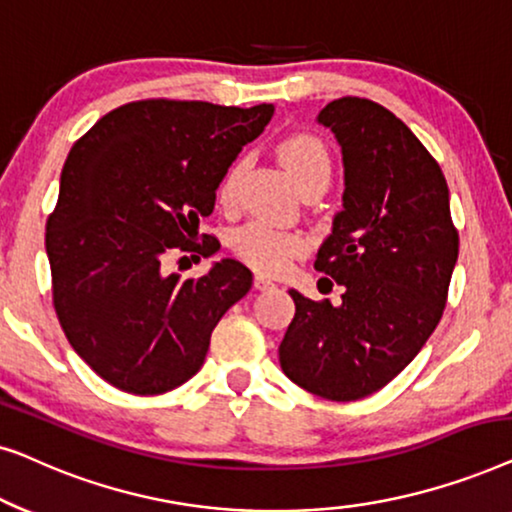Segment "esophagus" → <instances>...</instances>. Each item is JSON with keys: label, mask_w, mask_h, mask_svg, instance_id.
<instances>
[{"label": "esophagus", "mask_w": 512, "mask_h": 512, "mask_svg": "<svg viewBox=\"0 0 512 512\" xmlns=\"http://www.w3.org/2000/svg\"><path fill=\"white\" fill-rule=\"evenodd\" d=\"M254 286L258 291H268V289H272V286H275V282H272V279H268L265 275H261V272H258V275L254 277Z\"/></svg>", "instance_id": "obj_1"}]
</instances>
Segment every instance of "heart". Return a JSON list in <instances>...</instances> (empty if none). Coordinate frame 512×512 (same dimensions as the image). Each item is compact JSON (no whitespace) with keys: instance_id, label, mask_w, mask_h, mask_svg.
<instances>
[{"instance_id":"heart-1","label":"heart","mask_w":512,"mask_h":512,"mask_svg":"<svg viewBox=\"0 0 512 512\" xmlns=\"http://www.w3.org/2000/svg\"><path fill=\"white\" fill-rule=\"evenodd\" d=\"M279 158L300 188L310 184L328 186L333 172L331 153L324 142L312 135H293L279 144ZM247 167V158H237L223 172L219 184L221 205H233L237 198V186ZM235 254L247 261L251 268L261 272H282L289 268L293 258L307 249V240L298 233H284L265 223H249L233 237Z\"/></svg>"}]
</instances>
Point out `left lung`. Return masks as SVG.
I'll return each instance as SVG.
<instances>
[{
    "mask_svg": "<svg viewBox=\"0 0 512 512\" xmlns=\"http://www.w3.org/2000/svg\"><path fill=\"white\" fill-rule=\"evenodd\" d=\"M317 121L342 149L345 193L314 268L342 286V303L291 289L279 363L298 387L345 403L387 387L436 331L459 233L440 165L401 118L340 97Z\"/></svg>",
    "mask_w": 512,
    "mask_h": 512,
    "instance_id": "1",
    "label": "left lung"
}]
</instances>
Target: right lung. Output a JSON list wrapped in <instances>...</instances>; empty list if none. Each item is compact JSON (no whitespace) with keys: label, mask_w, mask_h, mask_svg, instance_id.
Instances as JSON below:
<instances>
[{"label":"right lung","mask_w":512,"mask_h":512,"mask_svg":"<svg viewBox=\"0 0 512 512\" xmlns=\"http://www.w3.org/2000/svg\"><path fill=\"white\" fill-rule=\"evenodd\" d=\"M272 114V104L139 100L102 116L69 151L46 223L53 305L69 345L111 387L156 396L191 380L214 326L247 296L251 270L235 258L198 279L167 275L163 261L219 251L200 219Z\"/></svg>","instance_id":"1"}]
</instances>
